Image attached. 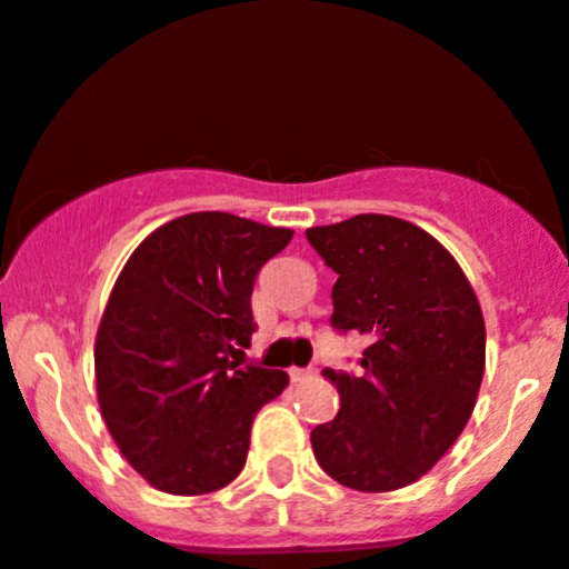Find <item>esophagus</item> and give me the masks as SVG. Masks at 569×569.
<instances>
[{
    "label": "esophagus",
    "mask_w": 569,
    "mask_h": 569,
    "mask_svg": "<svg viewBox=\"0 0 569 569\" xmlns=\"http://www.w3.org/2000/svg\"><path fill=\"white\" fill-rule=\"evenodd\" d=\"M319 376V370L316 368H295L291 370V381H310Z\"/></svg>",
    "instance_id": "1"
}]
</instances>
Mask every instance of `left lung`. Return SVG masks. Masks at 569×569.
Listing matches in <instances>:
<instances>
[{"label": "left lung", "instance_id": "1", "mask_svg": "<svg viewBox=\"0 0 569 569\" xmlns=\"http://www.w3.org/2000/svg\"><path fill=\"white\" fill-rule=\"evenodd\" d=\"M305 237L338 274L330 325L368 340L360 373L325 368L340 411L310 430L313 456L346 488L411 486L475 411L486 373L475 289L445 244L409 220L355 214Z\"/></svg>", "mask_w": 569, "mask_h": 569}]
</instances>
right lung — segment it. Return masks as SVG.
Wrapping results in <instances>:
<instances>
[{"label":"right lung","mask_w":569,"mask_h":569,"mask_svg":"<svg viewBox=\"0 0 569 569\" xmlns=\"http://www.w3.org/2000/svg\"><path fill=\"white\" fill-rule=\"evenodd\" d=\"M291 237L229 212L182 214L119 272L94 340L98 403L152 488L201 496L242 471L253 417L289 376L231 357L256 332V274Z\"/></svg>","instance_id":"obj_1"}]
</instances>
